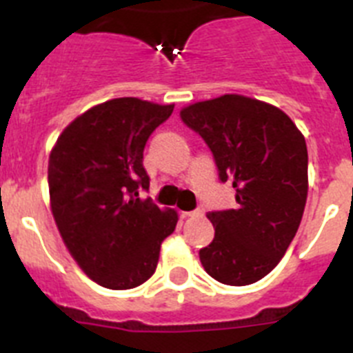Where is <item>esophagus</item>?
I'll return each instance as SVG.
<instances>
[{
  "label": "esophagus",
  "mask_w": 353,
  "mask_h": 353,
  "mask_svg": "<svg viewBox=\"0 0 353 353\" xmlns=\"http://www.w3.org/2000/svg\"><path fill=\"white\" fill-rule=\"evenodd\" d=\"M198 215H203V208H196L191 212H183V217H198Z\"/></svg>",
  "instance_id": "34e87169"
}]
</instances>
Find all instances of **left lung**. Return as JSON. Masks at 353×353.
Masks as SVG:
<instances>
[{"mask_svg":"<svg viewBox=\"0 0 353 353\" xmlns=\"http://www.w3.org/2000/svg\"><path fill=\"white\" fill-rule=\"evenodd\" d=\"M210 148L221 182H232L236 207L208 212L215 236L199 249L208 276L230 286L260 281L285 256L307 198V146L276 105L223 95L180 111Z\"/></svg>","mask_w":353,"mask_h":353,"instance_id":"1","label":"left lung"}]
</instances>
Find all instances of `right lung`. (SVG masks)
<instances>
[{
    "mask_svg": "<svg viewBox=\"0 0 353 353\" xmlns=\"http://www.w3.org/2000/svg\"><path fill=\"white\" fill-rule=\"evenodd\" d=\"M136 97L93 105L60 134L48 180L56 226L83 272L104 288L129 290L155 272L179 214L139 198L150 179L143 150L173 113Z\"/></svg>",
    "mask_w": 353,
    "mask_h": 353,
    "instance_id": "obj_1",
    "label": "right lung"
}]
</instances>
